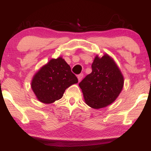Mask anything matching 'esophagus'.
Masks as SVG:
<instances>
[{
	"label": "esophagus",
	"mask_w": 151,
	"mask_h": 151,
	"mask_svg": "<svg viewBox=\"0 0 151 151\" xmlns=\"http://www.w3.org/2000/svg\"><path fill=\"white\" fill-rule=\"evenodd\" d=\"M83 73H80L79 75H78V79L79 80V82H80L82 80V78H83Z\"/></svg>",
	"instance_id": "obj_1"
}]
</instances>
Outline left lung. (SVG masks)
<instances>
[{
	"label": "left lung",
	"mask_w": 151,
	"mask_h": 151,
	"mask_svg": "<svg viewBox=\"0 0 151 151\" xmlns=\"http://www.w3.org/2000/svg\"><path fill=\"white\" fill-rule=\"evenodd\" d=\"M92 72L79 83L86 104L100 109L111 104L120 93L124 78L115 62L104 55L96 56L91 65Z\"/></svg>",
	"instance_id": "obj_1"
}]
</instances>
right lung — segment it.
<instances>
[{
	"label": "right lung",
	"instance_id": "1",
	"mask_svg": "<svg viewBox=\"0 0 151 151\" xmlns=\"http://www.w3.org/2000/svg\"><path fill=\"white\" fill-rule=\"evenodd\" d=\"M78 80L71 67L62 58L52 59L34 76L32 88L41 102L50 104L63 96L64 93Z\"/></svg>",
	"mask_w": 151,
	"mask_h": 151
}]
</instances>
